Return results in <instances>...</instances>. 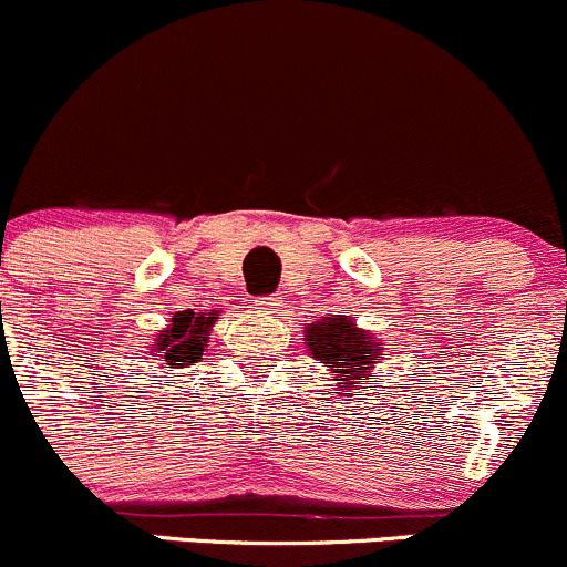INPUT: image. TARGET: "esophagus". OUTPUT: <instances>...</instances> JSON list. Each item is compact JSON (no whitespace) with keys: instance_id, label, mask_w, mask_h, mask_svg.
<instances>
[{"instance_id":"34e87169","label":"esophagus","mask_w":567,"mask_h":567,"mask_svg":"<svg viewBox=\"0 0 567 567\" xmlns=\"http://www.w3.org/2000/svg\"><path fill=\"white\" fill-rule=\"evenodd\" d=\"M284 302V297H278V295H270V297H259V302L257 306L265 310V313H272V310H276L278 306H281Z\"/></svg>"}]
</instances>
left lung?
<instances>
[{"mask_svg":"<svg viewBox=\"0 0 567 567\" xmlns=\"http://www.w3.org/2000/svg\"><path fill=\"white\" fill-rule=\"evenodd\" d=\"M306 343L313 359L332 370L334 379L351 389L354 383L368 379L375 359L383 357L381 343H375L368 332L359 330L346 316H324L306 327ZM349 398V394H346Z\"/></svg>","mask_w":567,"mask_h":567,"instance_id":"8db88e82","label":"left lung"}]
</instances>
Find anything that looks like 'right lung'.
Listing matches in <instances>:
<instances>
[{
  "mask_svg": "<svg viewBox=\"0 0 567 567\" xmlns=\"http://www.w3.org/2000/svg\"><path fill=\"white\" fill-rule=\"evenodd\" d=\"M218 310L213 313H194V310H181L173 316V324L156 334V343L151 346V354L159 357L162 368H188V364L203 359L205 346H208L210 327L216 324Z\"/></svg>",
  "mask_w": 567,
  "mask_h": 567,
  "instance_id": "obj_1",
  "label": "right lung"
}]
</instances>
